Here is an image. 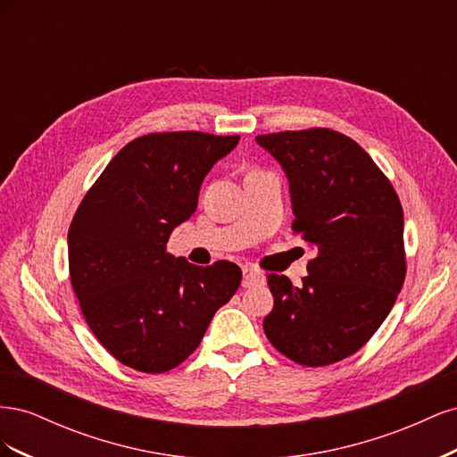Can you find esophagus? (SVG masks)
Instances as JSON below:
<instances>
[{
  "instance_id": "obj_1",
  "label": "esophagus",
  "mask_w": 457,
  "mask_h": 457,
  "mask_svg": "<svg viewBox=\"0 0 457 457\" xmlns=\"http://www.w3.org/2000/svg\"><path fill=\"white\" fill-rule=\"evenodd\" d=\"M262 284H265V274H262L261 270H257L255 267L245 265V267H244V280H242V286H244V287H255V286H262Z\"/></svg>"
}]
</instances>
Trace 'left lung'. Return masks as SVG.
Returning <instances> with one entry per match:
<instances>
[{
    "instance_id": "left-lung-1",
    "label": "left lung",
    "mask_w": 457,
    "mask_h": 457,
    "mask_svg": "<svg viewBox=\"0 0 457 457\" xmlns=\"http://www.w3.org/2000/svg\"><path fill=\"white\" fill-rule=\"evenodd\" d=\"M289 183L294 232L314 245L295 287L269 274L262 329L289 361L328 366L354 354L391 312L406 276L404 213L368 152L334 129L257 135Z\"/></svg>"
}]
</instances>
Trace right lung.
Segmentation results:
<instances>
[{
	"label": "right lung",
	"mask_w": 457,
	"mask_h": 457,
	"mask_svg": "<svg viewBox=\"0 0 457 457\" xmlns=\"http://www.w3.org/2000/svg\"><path fill=\"white\" fill-rule=\"evenodd\" d=\"M238 141L200 131L139 137L81 200L68 230L71 280L87 326L121 364L173 370L237 294L238 265L196 267L165 244L196 212L204 177Z\"/></svg>",
	"instance_id": "add662e5"
}]
</instances>
